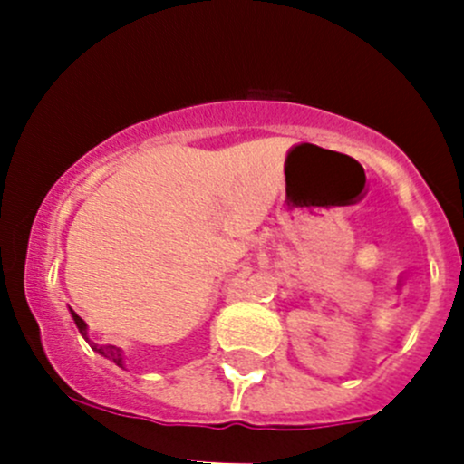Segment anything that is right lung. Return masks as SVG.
<instances>
[{
	"instance_id": "obj_1",
	"label": "right lung",
	"mask_w": 464,
	"mask_h": 464,
	"mask_svg": "<svg viewBox=\"0 0 464 464\" xmlns=\"http://www.w3.org/2000/svg\"><path fill=\"white\" fill-rule=\"evenodd\" d=\"M72 316H73V321H76V325H78V330H81V334L87 339V325H85V321H82L81 316H78L73 310H72ZM87 341H89V339H87ZM89 345H92V348L96 350V353H101L102 357L111 359V362H114L116 366L123 368V353H121V348H116V345H98V343H92V341H89Z\"/></svg>"
}]
</instances>
